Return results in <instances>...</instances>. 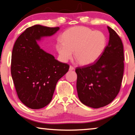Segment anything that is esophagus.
<instances>
[{"instance_id": "obj_1", "label": "esophagus", "mask_w": 135, "mask_h": 135, "mask_svg": "<svg viewBox=\"0 0 135 135\" xmlns=\"http://www.w3.org/2000/svg\"><path fill=\"white\" fill-rule=\"evenodd\" d=\"M74 70V68L72 67V66H69V70Z\"/></svg>"}]
</instances>
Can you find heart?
<instances>
[{
  "instance_id": "obj_1",
  "label": "heart",
  "mask_w": 135,
  "mask_h": 135,
  "mask_svg": "<svg viewBox=\"0 0 135 135\" xmlns=\"http://www.w3.org/2000/svg\"><path fill=\"white\" fill-rule=\"evenodd\" d=\"M61 43L56 45L60 59L66 62L72 57L82 66L92 65L98 60L107 45L105 35L86 26H75L65 31L60 37Z\"/></svg>"
}]
</instances>
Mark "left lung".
<instances>
[{"instance_id": "left-lung-1", "label": "left lung", "mask_w": 135, "mask_h": 135, "mask_svg": "<svg viewBox=\"0 0 135 135\" xmlns=\"http://www.w3.org/2000/svg\"><path fill=\"white\" fill-rule=\"evenodd\" d=\"M109 41L103 54L94 64L77 68L76 90L81 102L98 109L117 96L124 73L123 44L113 29L107 26Z\"/></svg>"}]
</instances>
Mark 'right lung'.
I'll return each instance as SVG.
<instances>
[{
    "instance_id": "1",
    "label": "right lung",
    "mask_w": 135,
    "mask_h": 135,
    "mask_svg": "<svg viewBox=\"0 0 135 135\" xmlns=\"http://www.w3.org/2000/svg\"><path fill=\"white\" fill-rule=\"evenodd\" d=\"M59 30L36 25L27 28L14 43L12 78L18 98L30 109H41L49 104L57 81L69 70V65L57 60L37 43Z\"/></svg>"
}]
</instances>
